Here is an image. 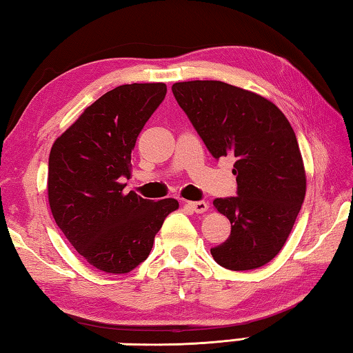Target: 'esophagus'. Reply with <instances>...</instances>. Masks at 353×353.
I'll list each match as a JSON object with an SVG mask.
<instances>
[{
  "mask_svg": "<svg viewBox=\"0 0 353 353\" xmlns=\"http://www.w3.org/2000/svg\"><path fill=\"white\" fill-rule=\"evenodd\" d=\"M188 207L194 211L197 214H202L205 211H208V203L205 201H197V202H188Z\"/></svg>",
  "mask_w": 353,
  "mask_h": 353,
  "instance_id": "34e87169",
  "label": "esophagus"
}]
</instances>
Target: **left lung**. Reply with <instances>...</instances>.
<instances>
[{"label": "left lung", "instance_id": "left-lung-1", "mask_svg": "<svg viewBox=\"0 0 353 353\" xmlns=\"http://www.w3.org/2000/svg\"><path fill=\"white\" fill-rule=\"evenodd\" d=\"M171 89L211 154L234 157L238 196L213 202L232 234L211 254L233 272L268 264L283 250L305 197L290 121L273 101L223 81H179Z\"/></svg>", "mask_w": 353, "mask_h": 353}]
</instances>
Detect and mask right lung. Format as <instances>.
I'll list each match as a JSON object with an SVG mask.
<instances>
[{
    "instance_id": "obj_1",
    "label": "right lung",
    "mask_w": 353,
    "mask_h": 353,
    "mask_svg": "<svg viewBox=\"0 0 353 353\" xmlns=\"http://www.w3.org/2000/svg\"><path fill=\"white\" fill-rule=\"evenodd\" d=\"M165 83L121 85L80 114L50 148L48 199L77 253L105 273L123 274L148 258L176 199L152 202L130 191L131 152L162 103Z\"/></svg>"
}]
</instances>
